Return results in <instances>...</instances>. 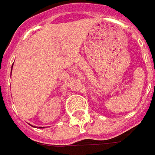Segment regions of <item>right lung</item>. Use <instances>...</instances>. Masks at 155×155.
Returning a JSON list of instances; mask_svg holds the SVG:
<instances>
[{"mask_svg":"<svg viewBox=\"0 0 155 155\" xmlns=\"http://www.w3.org/2000/svg\"><path fill=\"white\" fill-rule=\"evenodd\" d=\"M11 70H12V68H11ZM41 128H42V127H41Z\"/></svg>","mask_w":155,"mask_h":155,"instance_id":"1","label":"right lung"}]
</instances>
